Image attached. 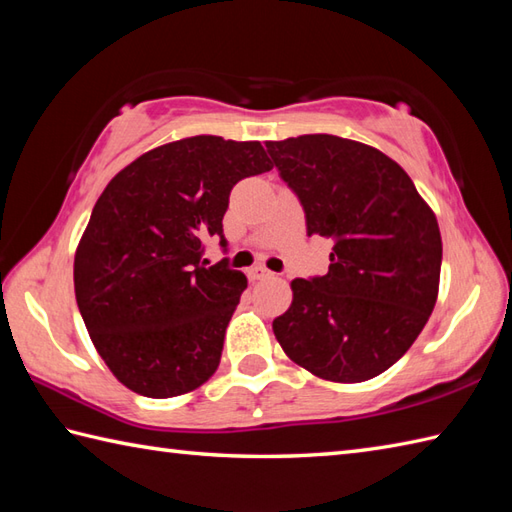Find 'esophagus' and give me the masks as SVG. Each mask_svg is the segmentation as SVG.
I'll return each mask as SVG.
<instances>
[{"label":"esophagus","mask_w":512,"mask_h":512,"mask_svg":"<svg viewBox=\"0 0 512 512\" xmlns=\"http://www.w3.org/2000/svg\"><path fill=\"white\" fill-rule=\"evenodd\" d=\"M268 277H273V273H270V270L264 268V266H255V268L248 270L250 281H259V279H268Z\"/></svg>","instance_id":"1"}]
</instances>
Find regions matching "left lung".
<instances>
[{
    "label": "left lung",
    "instance_id": "1",
    "mask_svg": "<svg viewBox=\"0 0 512 512\" xmlns=\"http://www.w3.org/2000/svg\"><path fill=\"white\" fill-rule=\"evenodd\" d=\"M299 195L308 235L332 242L323 277L292 279L290 308L273 321L290 361L332 383H363L405 354L440 288L436 213L407 171L376 147L332 134L268 140Z\"/></svg>",
    "mask_w": 512,
    "mask_h": 512
}]
</instances>
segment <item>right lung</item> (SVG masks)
Returning <instances> with one entry per match:
<instances>
[{"mask_svg":"<svg viewBox=\"0 0 512 512\" xmlns=\"http://www.w3.org/2000/svg\"><path fill=\"white\" fill-rule=\"evenodd\" d=\"M275 165L257 140L191 136L129 162L96 200L74 255V295L110 372L147 398L189 394L222 358L246 275L206 268L235 184Z\"/></svg>","mask_w":512,"mask_h":512,"instance_id":"obj_1","label":"right lung"}]
</instances>
